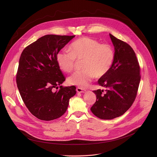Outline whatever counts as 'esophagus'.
I'll return each mask as SVG.
<instances>
[{"instance_id":"esophagus-1","label":"esophagus","mask_w":157,"mask_h":157,"mask_svg":"<svg viewBox=\"0 0 157 157\" xmlns=\"http://www.w3.org/2000/svg\"><path fill=\"white\" fill-rule=\"evenodd\" d=\"M76 90H77V92H78V93H85V92H86V90H83V89H82V88H77Z\"/></svg>"}]
</instances>
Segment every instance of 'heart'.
<instances>
[{
  "instance_id": "1",
  "label": "heart",
  "mask_w": 157,
  "mask_h": 157,
  "mask_svg": "<svg viewBox=\"0 0 157 157\" xmlns=\"http://www.w3.org/2000/svg\"><path fill=\"white\" fill-rule=\"evenodd\" d=\"M69 50L62 49L56 54V61L60 68L70 72L75 66V61L83 60V70L75 71L67 78V82L81 88L87 87L95 77L106 75L114 61V51L111 46L101 44L89 37H81L73 42Z\"/></svg>"
}]
</instances>
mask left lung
Here are the masks:
<instances>
[{
    "mask_svg": "<svg viewBox=\"0 0 157 157\" xmlns=\"http://www.w3.org/2000/svg\"><path fill=\"white\" fill-rule=\"evenodd\" d=\"M114 46V61L108 73L99 78L104 90H94L97 100L90 108L96 117L111 120L126 112L134 101L138 89L140 66L130 45L109 34Z\"/></svg>",
    "mask_w": 157,
    "mask_h": 157,
    "instance_id": "1",
    "label": "left lung"
}]
</instances>
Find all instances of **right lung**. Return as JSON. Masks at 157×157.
<instances>
[{
  "label": "right lung",
  "mask_w": 157,
  "mask_h": 157,
  "mask_svg": "<svg viewBox=\"0 0 157 157\" xmlns=\"http://www.w3.org/2000/svg\"><path fill=\"white\" fill-rule=\"evenodd\" d=\"M75 36L46 35L23 51L16 75L17 88L29 112L37 118L50 121L63 115L69 99L75 95L74 86L62 87L65 80L56 54ZM60 86V90L55 91Z\"/></svg>",
  "instance_id": "add662e5"
}]
</instances>
